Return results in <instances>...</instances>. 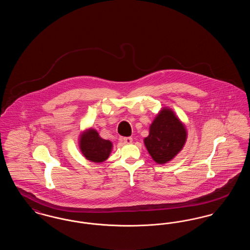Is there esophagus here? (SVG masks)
Wrapping results in <instances>:
<instances>
[{
	"label": "esophagus",
	"instance_id": "1",
	"mask_svg": "<svg viewBox=\"0 0 250 250\" xmlns=\"http://www.w3.org/2000/svg\"><path fill=\"white\" fill-rule=\"evenodd\" d=\"M121 142H123L125 144H130L132 143V138L131 137H125V138H122L121 139Z\"/></svg>",
	"mask_w": 250,
	"mask_h": 250
}]
</instances>
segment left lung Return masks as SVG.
<instances>
[{
    "label": "left lung",
    "instance_id": "obj_1",
    "mask_svg": "<svg viewBox=\"0 0 250 250\" xmlns=\"http://www.w3.org/2000/svg\"><path fill=\"white\" fill-rule=\"evenodd\" d=\"M183 123L169 108H163L150 125L144 144L152 158L158 164L171 160L183 149L187 141Z\"/></svg>",
    "mask_w": 250,
    "mask_h": 250
}]
</instances>
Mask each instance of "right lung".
Instances as JSON below:
<instances>
[{
	"instance_id": "obj_1",
	"label": "right lung",
	"mask_w": 250,
	"mask_h": 250,
	"mask_svg": "<svg viewBox=\"0 0 250 250\" xmlns=\"http://www.w3.org/2000/svg\"><path fill=\"white\" fill-rule=\"evenodd\" d=\"M80 148L88 160L99 163L105 161L109 156L112 143L100 138L97 131L91 128L81 135Z\"/></svg>"
}]
</instances>
